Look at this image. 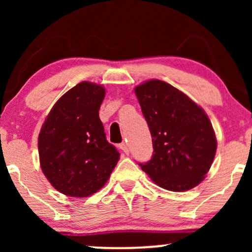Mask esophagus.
Instances as JSON below:
<instances>
[{
    "instance_id": "esophagus-1",
    "label": "esophagus",
    "mask_w": 252,
    "mask_h": 252,
    "mask_svg": "<svg viewBox=\"0 0 252 252\" xmlns=\"http://www.w3.org/2000/svg\"><path fill=\"white\" fill-rule=\"evenodd\" d=\"M120 148L123 153H126V154H129V148H128V144H126V143H124V142L121 143Z\"/></svg>"
}]
</instances>
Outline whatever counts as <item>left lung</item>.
<instances>
[{"mask_svg": "<svg viewBox=\"0 0 252 252\" xmlns=\"http://www.w3.org/2000/svg\"><path fill=\"white\" fill-rule=\"evenodd\" d=\"M153 140L152 158L138 163L164 189L184 192L204 180L217 150L212 124L200 106L170 84L153 79L136 86Z\"/></svg>", "mask_w": 252, "mask_h": 252, "instance_id": "obj_1", "label": "left lung"}]
</instances>
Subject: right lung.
Wrapping results in <instances>:
<instances>
[{
  "mask_svg": "<svg viewBox=\"0 0 252 252\" xmlns=\"http://www.w3.org/2000/svg\"><path fill=\"white\" fill-rule=\"evenodd\" d=\"M105 90L82 82L54 104L39 134L40 166L52 186L68 196H89L105 185L120 153L106 141L99 108Z\"/></svg>",
  "mask_w": 252,
  "mask_h": 252,
  "instance_id": "add662e5",
  "label": "right lung"
}]
</instances>
